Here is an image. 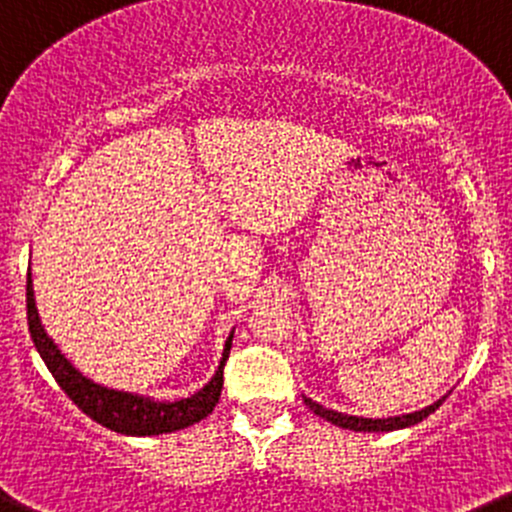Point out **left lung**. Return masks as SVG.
<instances>
[{
    "instance_id": "8db88e82",
    "label": "left lung",
    "mask_w": 512,
    "mask_h": 512,
    "mask_svg": "<svg viewBox=\"0 0 512 512\" xmlns=\"http://www.w3.org/2000/svg\"><path fill=\"white\" fill-rule=\"evenodd\" d=\"M443 400L445 398H440L438 403L428 405V408H423V410H415V413L398 415V418H382V420L357 418V415H345V413H337V410H327V408H322L320 403H315V400H310V398H305V405H310L312 413L320 415V418H325L327 423L337 425V428L355 430V433H390V430H403V428H410V425L423 423V420L428 418L430 413H435V410L443 405Z\"/></svg>"
}]
</instances>
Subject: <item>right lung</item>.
<instances>
[{
    "label": "right lung",
    "mask_w": 512,
    "mask_h": 512,
    "mask_svg": "<svg viewBox=\"0 0 512 512\" xmlns=\"http://www.w3.org/2000/svg\"><path fill=\"white\" fill-rule=\"evenodd\" d=\"M27 322L29 332L37 352L42 355L44 365L54 375L59 388L67 393V398L82 410L84 415L94 420V423L104 425V428L114 430L122 435H162L175 433V430L190 428V425L200 423L202 418L215 410L217 400L222 393V370L230 357L232 347V332L222 350L220 367L215 370V377L207 382L200 393L190 395V398L175 400V403H160V400L142 398L135 393H122V390H109L104 385H97L89 377H84L67 357L59 352L52 337L44 332L42 320H39L37 305H34V287H32V272L27 275Z\"/></svg>",
    "instance_id": "obj_1"
}]
</instances>
